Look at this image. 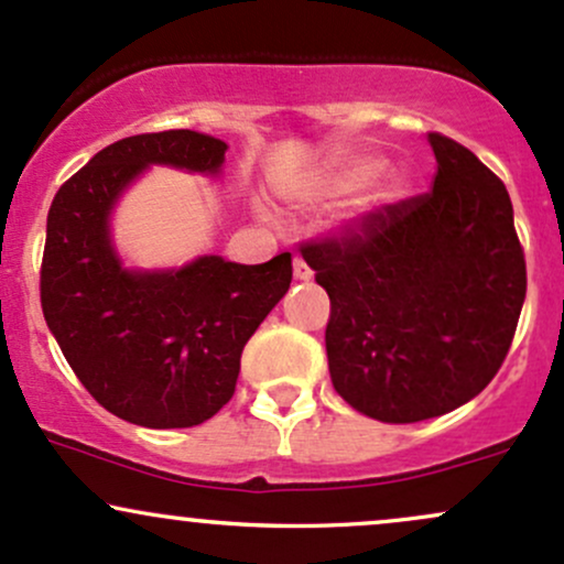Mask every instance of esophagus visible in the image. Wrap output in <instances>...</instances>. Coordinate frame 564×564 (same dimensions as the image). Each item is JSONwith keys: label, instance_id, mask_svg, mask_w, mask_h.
I'll return each mask as SVG.
<instances>
[{"label": "esophagus", "instance_id": "1", "mask_svg": "<svg viewBox=\"0 0 564 564\" xmlns=\"http://www.w3.org/2000/svg\"><path fill=\"white\" fill-rule=\"evenodd\" d=\"M294 278H296V281H311V278H313L311 264H307L305 259H300V257L294 259Z\"/></svg>", "mask_w": 564, "mask_h": 564}]
</instances>
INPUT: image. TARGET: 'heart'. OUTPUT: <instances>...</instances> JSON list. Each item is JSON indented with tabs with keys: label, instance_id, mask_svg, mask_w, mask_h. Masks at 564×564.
<instances>
[{
	"label": "heart",
	"instance_id": "b5f03b06",
	"mask_svg": "<svg viewBox=\"0 0 564 564\" xmlns=\"http://www.w3.org/2000/svg\"><path fill=\"white\" fill-rule=\"evenodd\" d=\"M380 165L382 160L377 154H348V158L334 160L311 184V200L315 206H332L367 186L356 206L350 208V219L361 221L382 214L410 195L412 176L404 165H388L382 171Z\"/></svg>",
	"mask_w": 564,
	"mask_h": 564
}]
</instances>
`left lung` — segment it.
Wrapping results in <instances>:
<instances>
[{
	"label": "left lung",
	"mask_w": 564,
	"mask_h": 564,
	"mask_svg": "<svg viewBox=\"0 0 564 564\" xmlns=\"http://www.w3.org/2000/svg\"><path fill=\"white\" fill-rule=\"evenodd\" d=\"M429 141L431 192L302 246L332 302L334 391L382 423L438 417L485 391L528 292L506 184L457 141Z\"/></svg>",
	"instance_id": "obj_1"
}]
</instances>
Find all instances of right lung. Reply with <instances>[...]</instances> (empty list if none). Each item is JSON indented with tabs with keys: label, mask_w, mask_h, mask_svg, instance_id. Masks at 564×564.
<instances>
[{
	"label": "right lung",
	"mask_w": 564,
	"mask_h": 564,
	"mask_svg": "<svg viewBox=\"0 0 564 564\" xmlns=\"http://www.w3.org/2000/svg\"><path fill=\"white\" fill-rule=\"evenodd\" d=\"M227 144L141 133L93 154L53 197L40 296L47 329L104 410L144 429H192L232 399L240 352L292 283V253L264 264L197 257L128 270L111 243L117 200L150 165L216 176Z\"/></svg>",
	"instance_id": "right-lung-1"
}]
</instances>
